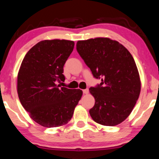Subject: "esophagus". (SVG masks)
<instances>
[{
	"instance_id": "obj_1",
	"label": "esophagus",
	"mask_w": 159,
	"mask_h": 159,
	"mask_svg": "<svg viewBox=\"0 0 159 159\" xmlns=\"http://www.w3.org/2000/svg\"><path fill=\"white\" fill-rule=\"evenodd\" d=\"M82 92H83L84 94H88V93H89V90H88V88H87V89H84V90H82Z\"/></svg>"
}]
</instances>
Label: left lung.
I'll return each mask as SVG.
<instances>
[{
  "mask_svg": "<svg viewBox=\"0 0 159 159\" xmlns=\"http://www.w3.org/2000/svg\"><path fill=\"white\" fill-rule=\"evenodd\" d=\"M77 51L95 79L89 89L95 103L89 112L95 122L115 126L132 112L140 93V80L131 53L116 40L97 38L77 43Z\"/></svg>",
  "mask_w": 159,
  "mask_h": 159,
  "instance_id": "1",
  "label": "left lung"
}]
</instances>
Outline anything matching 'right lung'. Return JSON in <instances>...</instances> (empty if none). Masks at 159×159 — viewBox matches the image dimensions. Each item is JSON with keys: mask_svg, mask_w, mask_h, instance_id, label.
Returning a JSON list of instances; mask_svg holds the SVG:
<instances>
[{"mask_svg": "<svg viewBox=\"0 0 159 159\" xmlns=\"http://www.w3.org/2000/svg\"><path fill=\"white\" fill-rule=\"evenodd\" d=\"M74 46L71 40L40 41L21 62L17 77L19 101L30 117L43 127L66 124L82 97L80 89L57 84L64 82V66Z\"/></svg>", "mask_w": 159, "mask_h": 159, "instance_id": "1", "label": "right lung"}]
</instances>
